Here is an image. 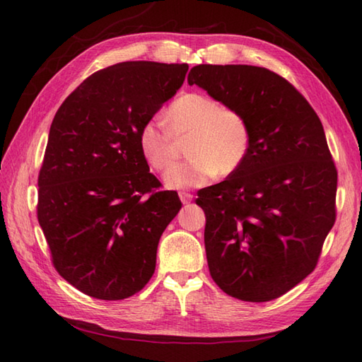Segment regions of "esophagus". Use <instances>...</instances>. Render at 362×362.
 <instances>
[{
    "label": "esophagus",
    "instance_id": "34e87169",
    "mask_svg": "<svg viewBox=\"0 0 362 362\" xmlns=\"http://www.w3.org/2000/svg\"><path fill=\"white\" fill-rule=\"evenodd\" d=\"M179 197H180V201H182L183 204H189L191 201H193V194H191V193H185V191H180Z\"/></svg>",
    "mask_w": 362,
    "mask_h": 362
}]
</instances>
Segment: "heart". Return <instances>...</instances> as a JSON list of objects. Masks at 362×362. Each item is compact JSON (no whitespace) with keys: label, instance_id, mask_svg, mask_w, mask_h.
Returning a JSON list of instances; mask_svg holds the SVG:
<instances>
[{"label":"heart","instance_id":"obj_1","mask_svg":"<svg viewBox=\"0 0 362 362\" xmlns=\"http://www.w3.org/2000/svg\"><path fill=\"white\" fill-rule=\"evenodd\" d=\"M165 122L168 130L146 122L138 134V146L151 168L165 171L179 156L175 141L189 136L187 153L191 158L165 174L168 188L201 187L218 173L232 175L249 157L252 130L247 119L210 96L187 93L177 98L165 112Z\"/></svg>","mask_w":362,"mask_h":362}]
</instances>
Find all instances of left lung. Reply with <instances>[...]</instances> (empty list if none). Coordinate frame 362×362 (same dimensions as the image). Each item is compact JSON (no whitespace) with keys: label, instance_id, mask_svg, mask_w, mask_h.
I'll return each mask as SVG.
<instances>
[{"label":"left lung","instance_id":"8db88e82","mask_svg":"<svg viewBox=\"0 0 362 362\" xmlns=\"http://www.w3.org/2000/svg\"><path fill=\"white\" fill-rule=\"evenodd\" d=\"M189 86L247 119V160L204 188L205 252L214 283L244 302H269L306 279L336 221L337 171L308 101L271 70L197 65Z\"/></svg>","mask_w":362,"mask_h":362}]
</instances>
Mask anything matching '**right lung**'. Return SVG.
I'll use <instances>...</instances> for the list:
<instances>
[{
  "label": "right lung",
  "mask_w": 362,
  "mask_h": 362,
  "mask_svg": "<svg viewBox=\"0 0 362 362\" xmlns=\"http://www.w3.org/2000/svg\"><path fill=\"white\" fill-rule=\"evenodd\" d=\"M187 64L122 62L59 107L38 174L37 218L52 264L83 294L122 300L156 271L161 233L182 209L157 191L138 134L182 87Z\"/></svg>",
  "instance_id": "right-lung-1"
}]
</instances>
